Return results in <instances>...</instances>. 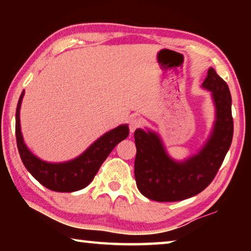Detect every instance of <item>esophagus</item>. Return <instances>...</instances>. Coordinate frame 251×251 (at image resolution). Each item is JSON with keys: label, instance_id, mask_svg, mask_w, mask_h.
I'll list each match as a JSON object with an SVG mask.
<instances>
[{"label": "esophagus", "instance_id": "esophagus-1", "mask_svg": "<svg viewBox=\"0 0 251 251\" xmlns=\"http://www.w3.org/2000/svg\"><path fill=\"white\" fill-rule=\"evenodd\" d=\"M142 125V120L139 117H131L129 120V130L130 133H134V131L141 127Z\"/></svg>", "mask_w": 251, "mask_h": 251}]
</instances>
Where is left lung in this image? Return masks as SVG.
Segmentation results:
<instances>
[{
    "mask_svg": "<svg viewBox=\"0 0 251 251\" xmlns=\"http://www.w3.org/2000/svg\"><path fill=\"white\" fill-rule=\"evenodd\" d=\"M202 87L211 92L216 121L209 139L198 154L176 161L167 155L158 135L135 130L136 185L151 201H179L202 192L215 178L231 145L233 121L228 85L210 67Z\"/></svg>",
    "mask_w": 251,
    "mask_h": 251,
    "instance_id": "8db88e82",
    "label": "left lung"
}]
</instances>
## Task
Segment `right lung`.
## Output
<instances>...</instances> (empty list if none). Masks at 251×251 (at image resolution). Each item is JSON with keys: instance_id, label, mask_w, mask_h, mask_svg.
I'll return each instance as SVG.
<instances>
[{"instance_id": "obj_1", "label": "right lung", "mask_w": 251, "mask_h": 251, "mask_svg": "<svg viewBox=\"0 0 251 251\" xmlns=\"http://www.w3.org/2000/svg\"><path fill=\"white\" fill-rule=\"evenodd\" d=\"M24 92L20 96L15 115V135L18 150L25 168L46 188L59 193H72L83 189L94 179L101 164L117 144L128 136L127 125L107 131L87 148L77 158L65 163H48L29 151L23 141L20 124V108Z\"/></svg>"}]
</instances>
